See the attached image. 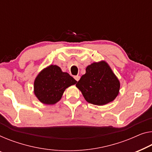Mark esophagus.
I'll use <instances>...</instances> for the list:
<instances>
[{
  "instance_id": "34e87169",
  "label": "esophagus",
  "mask_w": 152,
  "mask_h": 152,
  "mask_svg": "<svg viewBox=\"0 0 152 152\" xmlns=\"http://www.w3.org/2000/svg\"><path fill=\"white\" fill-rule=\"evenodd\" d=\"M74 79H75L76 81H78L79 80H80V76H74Z\"/></svg>"
}]
</instances>
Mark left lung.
I'll return each instance as SVG.
<instances>
[{"mask_svg": "<svg viewBox=\"0 0 152 152\" xmlns=\"http://www.w3.org/2000/svg\"><path fill=\"white\" fill-rule=\"evenodd\" d=\"M76 86L89 103L104 105L114 100L119 94V81L104 61L94 63L86 68V73Z\"/></svg>", "mask_w": 152, "mask_h": 152, "instance_id": "1", "label": "left lung"}]
</instances>
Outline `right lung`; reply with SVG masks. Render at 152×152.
I'll use <instances>...</instances> for the list:
<instances>
[{
  "mask_svg": "<svg viewBox=\"0 0 152 152\" xmlns=\"http://www.w3.org/2000/svg\"><path fill=\"white\" fill-rule=\"evenodd\" d=\"M77 81L57 65H51L43 69L34 83V92L41 102L54 104L61 98L65 89Z\"/></svg>",
  "mask_w": 152,
  "mask_h": 152,
  "instance_id": "add662e5",
  "label": "right lung"
}]
</instances>
